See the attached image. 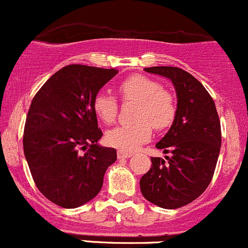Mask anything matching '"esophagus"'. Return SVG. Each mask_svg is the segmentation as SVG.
Here are the masks:
<instances>
[{
    "instance_id": "esophagus-1",
    "label": "esophagus",
    "mask_w": 248,
    "mask_h": 248,
    "mask_svg": "<svg viewBox=\"0 0 248 248\" xmlns=\"http://www.w3.org/2000/svg\"><path fill=\"white\" fill-rule=\"evenodd\" d=\"M132 156V153H127V152L118 151V157L119 159H127V157Z\"/></svg>"
}]
</instances>
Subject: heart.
<instances>
[{
    "label": "heart",
    "instance_id": "obj_1",
    "mask_svg": "<svg viewBox=\"0 0 248 248\" xmlns=\"http://www.w3.org/2000/svg\"><path fill=\"white\" fill-rule=\"evenodd\" d=\"M118 91L122 101L138 103L134 113L137 122L108 130L106 141L109 146L122 152H132L149 140L152 126L162 130L172 124L176 114L175 100L160 82L135 74L122 80ZM93 110L103 124H111L118 115V101L113 95L97 93L93 99Z\"/></svg>",
    "mask_w": 248,
    "mask_h": 248
}]
</instances>
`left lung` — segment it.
Returning <instances> with one entry per match:
<instances>
[{
	"label": "left lung",
	"mask_w": 248,
	"mask_h": 248,
	"mask_svg": "<svg viewBox=\"0 0 248 248\" xmlns=\"http://www.w3.org/2000/svg\"><path fill=\"white\" fill-rule=\"evenodd\" d=\"M145 70L172 81L178 107L170 130L155 146L170 155L151 157V170L140 180L141 193L159 207L179 208L199 198L213 178L221 147L219 115L211 95L189 73L178 67Z\"/></svg>",
	"instance_id": "obj_1"
}]
</instances>
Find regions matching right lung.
<instances>
[{
    "label": "right lung",
    "instance_id": "1",
    "mask_svg": "<svg viewBox=\"0 0 248 248\" xmlns=\"http://www.w3.org/2000/svg\"><path fill=\"white\" fill-rule=\"evenodd\" d=\"M115 68L69 64L48 78L32 99L23 134V151L39 190L63 208L91 201L116 151L97 143L102 137L93 99Z\"/></svg>",
    "mask_w": 248,
    "mask_h": 248
}]
</instances>
